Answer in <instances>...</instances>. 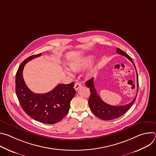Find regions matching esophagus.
I'll use <instances>...</instances> for the list:
<instances>
[{
	"instance_id": "1",
	"label": "esophagus",
	"mask_w": 156,
	"mask_h": 156,
	"mask_svg": "<svg viewBox=\"0 0 156 156\" xmlns=\"http://www.w3.org/2000/svg\"><path fill=\"white\" fill-rule=\"evenodd\" d=\"M81 87V84L80 83H78V82L75 83V86H74V88H75V90L76 91H77L78 90H79V88Z\"/></svg>"
}]
</instances>
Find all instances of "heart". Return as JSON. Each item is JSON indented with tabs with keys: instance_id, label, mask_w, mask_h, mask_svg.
Wrapping results in <instances>:
<instances>
[{
	"instance_id": "1",
	"label": "heart",
	"mask_w": 156,
	"mask_h": 156,
	"mask_svg": "<svg viewBox=\"0 0 156 156\" xmlns=\"http://www.w3.org/2000/svg\"><path fill=\"white\" fill-rule=\"evenodd\" d=\"M93 58L92 55H86L76 58L70 62L69 67L73 72H79L90 65L93 60Z\"/></svg>"
}]
</instances>
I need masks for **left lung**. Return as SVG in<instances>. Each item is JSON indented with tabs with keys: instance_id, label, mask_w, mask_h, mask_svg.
I'll return each mask as SVG.
<instances>
[{
	"instance_id": "left-lung-1",
	"label": "left lung",
	"mask_w": 156,
	"mask_h": 156,
	"mask_svg": "<svg viewBox=\"0 0 156 156\" xmlns=\"http://www.w3.org/2000/svg\"><path fill=\"white\" fill-rule=\"evenodd\" d=\"M116 52L118 54L122 55L126 57L128 59H129L133 63V65H134L135 68L136 69V66L135 64L133 63L131 58L127 54H126L125 52H123L119 48L117 49ZM136 75H137V91H138L139 84H138V76L137 73H136ZM85 84L86 86H87L89 88H90V90L91 92L90 97L88 100V104H89V106L90 107V109L91 110L92 112L96 117L104 120H110L115 119L123 115L129 108V107L133 105V104L134 103L136 98L137 94L136 97L134 98V99H133L130 103L125 105H121V106L110 105L104 102L97 93V91L95 89L94 84L93 78L87 81L85 83Z\"/></svg>"
}]
</instances>
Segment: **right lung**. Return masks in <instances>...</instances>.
I'll return each instance as SVG.
<instances>
[{"label":"right lung","mask_w":156,"mask_h":156,"mask_svg":"<svg viewBox=\"0 0 156 156\" xmlns=\"http://www.w3.org/2000/svg\"><path fill=\"white\" fill-rule=\"evenodd\" d=\"M41 54L31 55L21 63L16 75L15 91L22 108L28 115L43 123L54 124L62 120L69 111L70 101L76 93L75 83L59 84L45 94L33 93L25 83L23 70L27 62Z\"/></svg>","instance_id":"obj_1"}]
</instances>
